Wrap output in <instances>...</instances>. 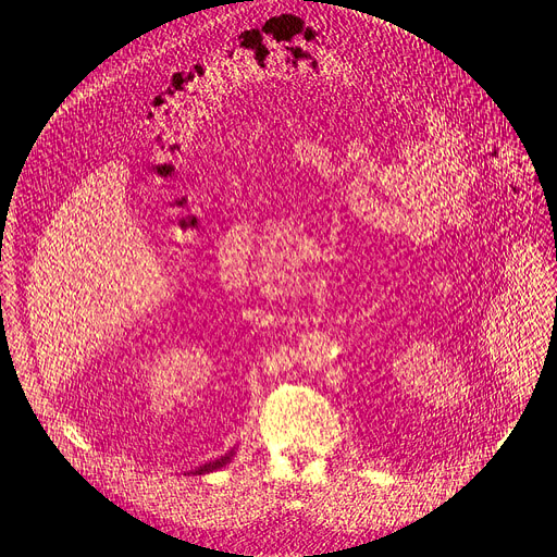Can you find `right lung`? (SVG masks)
<instances>
[{"label": "right lung", "mask_w": 557, "mask_h": 557, "mask_svg": "<svg viewBox=\"0 0 557 557\" xmlns=\"http://www.w3.org/2000/svg\"><path fill=\"white\" fill-rule=\"evenodd\" d=\"M233 454H235V449H231L228 454H224V456H220V458H215V460H209V462H205V465H200L198 469H194L191 473H196V475H200V473H211V471H215V469H220V467H224L226 462H231V458H233Z\"/></svg>", "instance_id": "1"}]
</instances>
